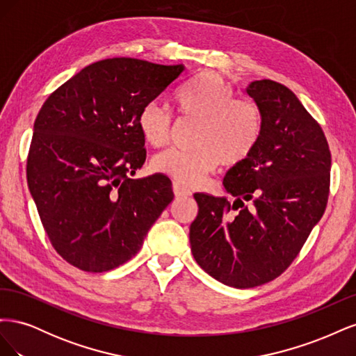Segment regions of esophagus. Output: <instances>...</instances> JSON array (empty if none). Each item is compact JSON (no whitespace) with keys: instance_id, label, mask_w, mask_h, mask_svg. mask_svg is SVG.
<instances>
[{"instance_id":"esophagus-1","label":"esophagus","mask_w":356,"mask_h":356,"mask_svg":"<svg viewBox=\"0 0 356 356\" xmlns=\"http://www.w3.org/2000/svg\"><path fill=\"white\" fill-rule=\"evenodd\" d=\"M172 188H174V195L177 197H190L191 196V191L187 187L179 184V182H174V184H172Z\"/></svg>"}]
</instances>
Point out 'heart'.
<instances>
[{
    "instance_id": "heart-1",
    "label": "heart",
    "mask_w": 356,
    "mask_h": 356,
    "mask_svg": "<svg viewBox=\"0 0 356 356\" xmlns=\"http://www.w3.org/2000/svg\"><path fill=\"white\" fill-rule=\"evenodd\" d=\"M181 115L197 118L193 149H166L152 168L182 184H197L220 165H236L250 156L263 132V115L250 99H236L230 84L218 74L199 72L174 95ZM138 127L145 143L163 147L170 132V114L153 101L143 106Z\"/></svg>"
}]
</instances>
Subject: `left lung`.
Returning a JSON list of instances; mask_svg holds the SVG:
<instances>
[{"instance_id":"8db88e82","label":"left lung","mask_w":356,"mask_h":356,"mask_svg":"<svg viewBox=\"0 0 356 356\" xmlns=\"http://www.w3.org/2000/svg\"><path fill=\"white\" fill-rule=\"evenodd\" d=\"M245 93L261 111L263 132L222 179L233 208L227 197L196 193L199 213L190 225L196 263L234 288L270 282L293 263L325 211L331 169L325 135L293 90L257 80Z\"/></svg>"}]
</instances>
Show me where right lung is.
I'll return each instance as SVG.
<instances>
[{"instance_id":"add662e5","label":"right lung","mask_w":356,"mask_h":356,"mask_svg":"<svg viewBox=\"0 0 356 356\" xmlns=\"http://www.w3.org/2000/svg\"><path fill=\"white\" fill-rule=\"evenodd\" d=\"M186 67L134 58L95 62L63 83L34 123L26 178L53 248L80 270L126 263L174 200L163 174L132 179L145 161L143 106Z\"/></svg>"}]
</instances>
